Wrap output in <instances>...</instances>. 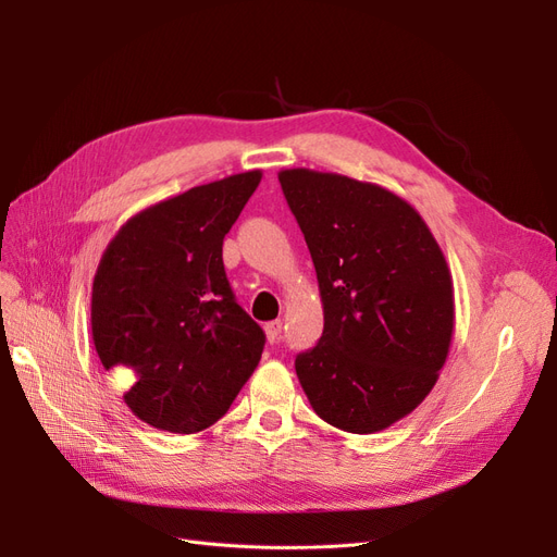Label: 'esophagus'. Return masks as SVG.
Here are the masks:
<instances>
[{"label": "esophagus", "mask_w": 557, "mask_h": 557, "mask_svg": "<svg viewBox=\"0 0 557 557\" xmlns=\"http://www.w3.org/2000/svg\"><path fill=\"white\" fill-rule=\"evenodd\" d=\"M281 332H283L281 320H272V323L264 325V334H267V342L269 344H276L281 339Z\"/></svg>", "instance_id": "obj_1"}]
</instances>
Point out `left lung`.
Listing matches in <instances>:
<instances>
[{
  "mask_svg": "<svg viewBox=\"0 0 557 557\" xmlns=\"http://www.w3.org/2000/svg\"><path fill=\"white\" fill-rule=\"evenodd\" d=\"M278 181L305 234L325 327L299 352L313 411L352 434L409 416L446 364L455 327L453 276L428 223L376 183L307 166Z\"/></svg>",
  "mask_w": 557,
  "mask_h": 557,
  "instance_id": "8db88e82",
  "label": "left lung"
}]
</instances>
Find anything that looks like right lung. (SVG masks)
I'll use <instances>...</instances> for the list:
<instances>
[{
  "label": "right lung",
  "instance_id": "1",
  "mask_svg": "<svg viewBox=\"0 0 557 557\" xmlns=\"http://www.w3.org/2000/svg\"><path fill=\"white\" fill-rule=\"evenodd\" d=\"M260 181L250 170L146 207L97 264L95 350L150 428H211L262 358L264 332L237 305L223 264L225 234Z\"/></svg>",
  "mask_w": 557,
  "mask_h": 557
}]
</instances>
